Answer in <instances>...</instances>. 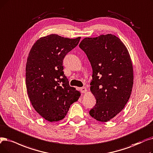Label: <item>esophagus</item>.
I'll use <instances>...</instances> for the list:
<instances>
[{"label":"esophagus","instance_id":"34e87169","mask_svg":"<svg viewBox=\"0 0 153 153\" xmlns=\"http://www.w3.org/2000/svg\"><path fill=\"white\" fill-rule=\"evenodd\" d=\"M80 91L82 93H85L87 92V89H86L85 87H82L81 88H80Z\"/></svg>","mask_w":153,"mask_h":153}]
</instances>
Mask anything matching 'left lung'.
I'll use <instances>...</instances> for the list:
<instances>
[{"label":"left lung","instance_id":"left-lung-1","mask_svg":"<svg viewBox=\"0 0 153 153\" xmlns=\"http://www.w3.org/2000/svg\"><path fill=\"white\" fill-rule=\"evenodd\" d=\"M92 69L90 90L96 104L89 111L98 121L108 122L127 104L133 85V68L129 52L113 34L85 37L79 44Z\"/></svg>","mask_w":153,"mask_h":153}]
</instances>
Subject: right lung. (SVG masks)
<instances>
[{
  "instance_id": "1",
  "label": "right lung",
  "mask_w": 153,
  "mask_h": 153,
  "mask_svg": "<svg viewBox=\"0 0 153 153\" xmlns=\"http://www.w3.org/2000/svg\"><path fill=\"white\" fill-rule=\"evenodd\" d=\"M80 39L50 34L38 39L29 52L25 68L28 96L33 108L49 122L64 119L81 96L69 85L62 65L65 55Z\"/></svg>"
}]
</instances>
